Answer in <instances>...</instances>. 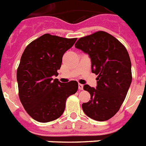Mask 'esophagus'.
Here are the masks:
<instances>
[{
    "mask_svg": "<svg viewBox=\"0 0 146 146\" xmlns=\"http://www.w3.org/2000/svg\"><path fill=\"white\" fill-rule=\"evenodd\" d=\"M78 89L80 90H82L84 89V85L79 84H78Z\"/></svg>",
    "mask_w": 146,
    "mask_h": 146,
    "instance_id": "esophagus-1",
    "label": "esophagus"
}]
</instances>
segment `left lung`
<instances>
[{"instance_id":"obj_1","label":"left lung","mask_w":146,"mask_h":146,"mask_svg":"<svg viewBox=\"0 0 146 146\" xmlns=\"http://www.w3.org/2000/svg\"><path fill=\"white\" fill-rule=\"evenodd\" d=\"M74 46L90 55L92 72L97 75L96 89L84 86L90 100L83 103V111L95 121L110 119L119 111L132 81L127 50L114 36L103 31L79 38Z\"/></svg>"}]
</instances>
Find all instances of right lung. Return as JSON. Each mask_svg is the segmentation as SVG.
Here are the masks:
<instances>
[{
    "mask_svg": "<svg viewBox=\"0 0 146 146\" xmlns=\"http://www.w3.org/2000/svg\"><path fill=\"white\" fill-rule=\"evenodd\" d=\"M76 40L44 34L31 42L21 56L16 73L19 96L26 112L38 122L59 118L68 97L78 89L75 80L63 84L53 78L58 75L63 54Z\"/></svg>",
    "mask_w": 146,
    "mask_h": 146,
    "instance_id": "add662e5",
    "label": "right lung"
}]
</instances>
